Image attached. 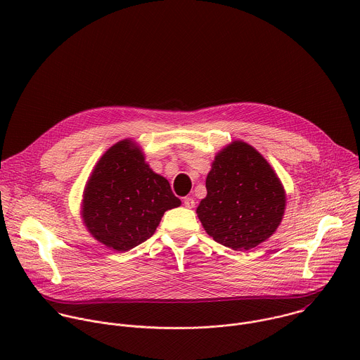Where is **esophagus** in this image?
<instances>
[{"instance_id":"obj_1","label":"esophagus","mask_w":360,"mask_h":360,"mask_svg":"<svg viewBox=\"0 0 360 360\" xmlns=\"http://www.w3.org/2000/svg\"><path fill=\"white\" fill-rule=\"evenodd\" d=\"M184 205H185V208H189V210L195 208V200H193V198H185V199H184Z\"/></svg>"}]
</instances>
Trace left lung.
I'll return each instance as SVG.
<instances>
[{"instance_id":"1","label":"left lung","mask_w":360,"mask_h":360,"mask_svg":"<svg viewBox=\"0 0 360 360\" xmlns=\"http://www.w3.org/2000/svg\"><path fill=\"white\" fill-rule=\"evenodd\" d=\"M207 176V196L196 208L210 236L233 250H249L271 238L282 222L286 192L271 164L252 145L224 146Z\"/></svg>"}]
</instances>
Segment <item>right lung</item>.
I'll return each instance as SVG.
<instances>
[{"mask_svg": "<svg viewBox=\"0 0 360 360\" xmlns=\"http://www.w3.org/2000/svg\"><path fill=\"white\" fill-rule=\"evenodd\" d=\"M169 182L145 162L132 139L105 150L84 188L81 218L95 240L127 252L155 233L164 214L178 208Z\"/></svg>", "mask_w": 360, "mask_h": 360, "instance_id": "1", "label": "right lung"}]
</instances>
